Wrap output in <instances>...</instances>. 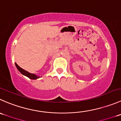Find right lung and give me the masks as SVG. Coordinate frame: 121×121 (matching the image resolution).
I'll return each mask as SVG.
<instances>
[{"mask_svg":"<svg viewBox=\"0 0 121 121\" xmlns=\"http://www.w3.org/2000/svg\"><path fill=\"white\" fill-rule=\"evenodd\" d=\"M15 65H16V68L17 69V70H18L19 71L21 72V74H22L24 75V76H26V77H28V78H31V79H32V80H35V79H37V78H39V76H37V75L34 74L30 73L28 72V71H26V70L22 69V68L20 67L19 66V65H17L16 63H15Z\"/></svg>","mask_w":121,"mask_h":121,"instance_id":"1","label":"right lung"}]
</instances>
